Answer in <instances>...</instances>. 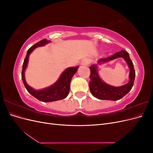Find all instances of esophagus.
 I'll list each match as a JSON object with an SVG mask.
<instances>
[{
  "instance_id": "obj_1",
  "label": "esophagus",
  "mask_w": 153,
  "mask_h": 153,
  "mask_svg": "<svg viewBox=\"0 0 153 153\" xmlns=\"http://www.w3.org/2000/svg\"><path fill=\"white\" fill-rule=\"evenodd\" d=\"M89 64V60L88 59H83L81 62V65L82 66H87Z\"/></svg>"
}]
</instances>
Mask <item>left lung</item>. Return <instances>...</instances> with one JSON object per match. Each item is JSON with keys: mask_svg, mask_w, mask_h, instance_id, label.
Listing matches in <instances>:
<instances>
[{"mask_svg": "<svg viewBox=\"0 0 153 153\" xmlns=\"http://www.w3.org/2000/svg\"><path fill=\"white\" fill-rule=\"evenodd\" d=\"M119 57H123L125 60V61L128 64L129 69H130L129 75V82L121 87H114L106 84L101 79L99 75L98 68H97L98 66L96 64L92 65L89 67L91 70L89 89L91 94L95 98L103 100L117 101L123 98L132 89L134 80H135V71L134 69L133 62L129 58L128 53L126 51L121 50L110 57L105 59H100L98 61V63L100 64L103 62H108Z\"/></svg>", "mask_w": 153, "mask_h": 153, "instance_id": "8db88e82", "label": "left lung"}]
</instances>
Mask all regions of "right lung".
Segmentation results:
<instances>
[{
	"label": "right lung",
	"mask_w": 153,
	"mask_h": 153,
	"mask_svg": "<svg viewBox=\"0 0 153 153\" xmlns=\"http://www.w3.org/2000/svg\"><path fill=\"white\" fill-rule=\"evenodd\" d=\"M50 42V41L45 39L32 46L27 51L24 64H23L22 71V79L27 91L32 96L35 97L38 100L43 101V102H52V101L66 98L69 94V89H70V82L71 78L76 73L78 68V66H76L66 69L55 84L48 87L45 88L43 89L35 90L27 84L25 78V71L27 66V64H28L30 54L36 48L44 46Z\"/></svg>",
	"instance_id": "add662e5"
}]
</instances>
